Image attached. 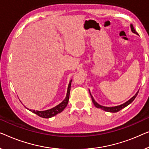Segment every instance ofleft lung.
Segmentation results:
<instances>
[{"mask_svg":"<svg viewBox=\"0 0 149 149\" xmlns=\"http://www.w3.org/2000/svg\"><path fill=\"white\" fill-rule=\"evenodd\" d=\"M130 27H131V30L132 31V32L135 33H137V32H136V30H134V27H133L132 25H130ZM138 93H137L136 94V95H135L134 96H133L132 98H130V99L129 100H127V102H125V103H123V104H121V105H119V106H116V107H104V106H102V105H100V104H98L97 102H96L95 101V99H94L93 96L91 95V93H90V95H91V96L92 100H93V103H94V104H95V106L96 107L101 109L104 110V111H108V112H111V113H116V112H117V111H120V110L122 109L123 108H124V107H127V105H128V104H130L131 102H132L133 100L135 99V98L136 97V96L138 95Z\"/></svg>","mask_w":149,"mask_h":149,"instance_id":"left-lung-1","label":"left lung"}]
</instances>
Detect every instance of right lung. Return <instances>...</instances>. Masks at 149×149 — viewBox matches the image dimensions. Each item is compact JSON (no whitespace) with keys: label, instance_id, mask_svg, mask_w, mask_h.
I'll list each match as a JSON object with an SVG mask.
<instances>
[{"label":"right lung","instance_id":"right-lung-1","mask_svg":"<svg viewBox=\"0 0 149 149\" xmlns=\"http://www.w3.org/2000/svg\"><path fill=\"white\" fill-rule=\"evenodd\" d=\"M72 80L71 79L70 81V84H69L68 88V92H67V95L66 97L65 98V100L62 102H61L59 104L56 105L54 107L51 109L46 110V111H31L33 112V113L38 115V116L43 117V118H50V117H52L54 116H56V114L60 113L61 112H62L64 110V109L66 107L67 105L68 104L69 101V98H70V88H71V84H72Z\"/></svg>","mask_w":149,"mask_h":149}]
</instances>
